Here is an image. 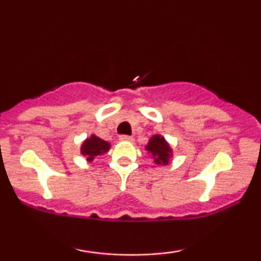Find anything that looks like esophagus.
I'll return each instance as SVG.
<instances>
[{
    "label": "esophagus",
    "instance_id": "esophagus-1",
    "mask_svg": "<svg viewBox=\"0 0 261 261\" xmlns=\"http://www.w3.org/2000/svg\"><path fill=\"white\" fill-rule=\"evenodd\" d=\"M120 140L121 141H130V142H133L134 137L133 136H128V135H121Z\"/></svg>",
    "mask_w": 261,
    "mask_h": 261
}]
</instances>
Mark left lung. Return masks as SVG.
Here are the masks:
<instances>
[{
  "instance_id": "1",
  "label": "left lung",
  "mask_w": 261,
  "mask_h": 261,
  "mask_svg": "<svg viewBox=\"0 0 261 261\" xmlns=\"http://www.w3.org/2000/svg\"><path fill=\"white\" fill-rule=\"evenodd\" d=\"M146 149L151 152L157 164H168L172 149H170L168 143L166 142V140L160 135H155L149 140L148 145L146 146Z\"/></svg>"
}]
</instances>
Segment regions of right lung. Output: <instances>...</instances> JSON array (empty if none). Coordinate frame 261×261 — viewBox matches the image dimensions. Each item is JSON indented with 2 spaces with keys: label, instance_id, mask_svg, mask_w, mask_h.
Instances as JSON below:
<instances>
[{
  "label": "right lung",
  "instance_id": "right-lung-1",
  "mask_svg": "<svg viewBox=\"0 0 261 261\" xmlns=\"http://www.w3.org/2000/svg\"><path fill=\"white\" fill-rule=\"evenodd\" d=\"M109 147L110 145L107 141L101 140L99 137L93 135V136H91V139H87L85 142H83L81 152H82V154L88 155V161H92L94 160V157H97V155L107 152Z\"/></svg>",
  "mask_w": 261,
  "mask_h": 261
}]
</instances>
